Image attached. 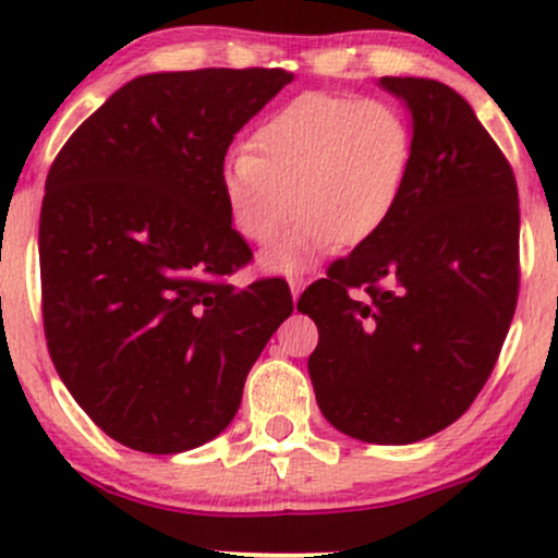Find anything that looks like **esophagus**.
Masks as SVG:
<instances>
[{"mask_svg":"<svg viewBox=\"0 0 558 558\" xmlns=\"http://www.w3.org/2000/svg\"><path fill=\"white\" fill-rule=\"evenodd\" d=\"M288 286H291V296H293V301H299L301 291H304V280H301V278H291V280H288Z\"/></svg>","mask_w":558,"mask_h":558,"instance_id":"obj_1","label":"esophagus"}]
</instances>
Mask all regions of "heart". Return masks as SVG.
<instances>
[{
  "mask_svg": "<svg viewBox=\"0 0 558 558\" xmlns=\"http://www.w3.org/2000/svg\"><path fill=\"white\" fill-rule=\"evenodd\" d=\"M414 162L412 123L393 101L351 94H301L275 110L220 172L230 222L243 239L267 243L270 272L293 275L338 243L373 239L407 191Z\"/></svg>",
  "mask_w": 558,
  "mask_h": 558,
  "instance_id": "1",
  "label": "heart"
}]
</instances>
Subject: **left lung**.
<instances>
[{"label":"left lung","mask_w":558,"mask_h":558,"mask_svg":"<svg viewBox=\"0 0 558 558\" xmlns=\"http://www.w3.org/2000/svg\"><path fill=\"white\" fill-rule=\"evenodd\" d=\"M380 86L412 112L407 191L296 310L319 330L310 377L325 420L364 444L407 446L462 417L496 367L520 291V196L453 88L390 75Z\"/></svg>","instance_id":"8db88e82"}]
</instances>
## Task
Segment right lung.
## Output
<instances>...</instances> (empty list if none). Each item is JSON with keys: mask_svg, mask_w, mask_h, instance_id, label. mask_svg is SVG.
Returning <instances> with one entry per match:
<instances>
[{"mask_svg": "<svg viewBox=\"0 0 558 558\" xmlns=\"http://www.w3.org/2000/svg\"><path fill=\"white\" fill-rule=\"evenodd\" d=\"M291 81L280 68L138 75L49 170L38 222L49 354L83 412L133 451L217 438L293 312L286 280L228 283L252 248L220 189L233 136Z\"/></svg>", "mask_w": 558, "mask_h": 558, "instance_id": "1", "label": "right lung"}]
</instances>
